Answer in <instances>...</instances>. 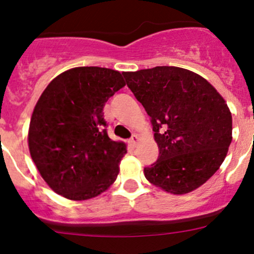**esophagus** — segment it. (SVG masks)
<instances>
[{
  "label": "esophagus",
  "mask_w": 254,
  "mask_h": 254,
  "mask_svg": "<svg viewBox=\"0 0 254 254\" xmlns=\"http://www.w3.org/2000/svg\"><path fill=\"white\" fill-rule=\"evenodd\" d=\"M138 141H139V138L137 135H132V137L130 138V143H131V145H133V147H136V144L138 143Z\"/></svg>",
  "instance_id": "esophagus-1"
}]
</instances>
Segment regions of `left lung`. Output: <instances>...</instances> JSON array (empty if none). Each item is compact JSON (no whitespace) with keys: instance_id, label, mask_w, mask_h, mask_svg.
Masks as SVG:
<instances>
[{"instance_id":"left-lung-1","label":"left lung","mask_w":254,"mask_h":254,"mask_svg":"<svg viewBox=\"0 0 254 254\" xmlns=\"http://www.w3.org/2000/svg\"><path fill=\"white\" fill-rule=\"evenodd\" d=\"M153 125L159 157L147 180L173 194L196 190L222 165L232 142V113L205 78L178 66L124 71Z\"/></svg>"}]
</instances>
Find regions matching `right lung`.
Wrapping results in <instances>:
<instances>
[{
  "label": "right lung",
  "instance_id": "1",
  "mask_svg": "<svg viewBox=\"0 0 254 254\" xmlns=\"http://www.w3.org/2000/svg\"><path fill=\"white\" fill-rule=\"evenodd\" d=\"M124 86L117 70L78 66L55 77L40 95L31 117L28 148L56 193L89 199L117 179L127 145L107 135L103 110Z\"/></svg>",
  "mask_w": 254,
  "mask_h": 254
}]
</instances>
